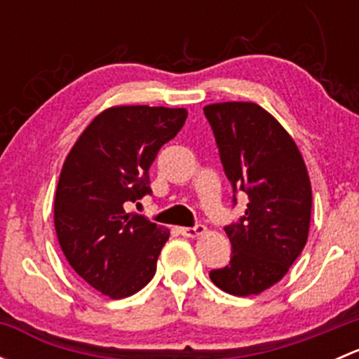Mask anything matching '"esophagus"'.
Segmentation results:
<instances>
[{
  "label": "esophagus",
  "instance_id": "esophagus-1",
  "mask_svg": "<svg viewBox=\"0 0 359 359\" xmlns=\"http://www.w3.org/2000/svg\"><path fill=\"white\" fill-rule=\"evenodd\" d=\"M180 234L186 238H196V236H201V234L206 233V227L201 226V224H198V226L194 227H180Z\"/></svg>",
  "mask_w": 359,
  "mask_h": 359
}]
</instances>
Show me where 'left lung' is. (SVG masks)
I'll list each match as a JSON object with an SVG mask.
<instances>
[{"instance_id":"1","label":"left lung","mask_w":359,"mask_h":359,"mask_svg":"<svg viewBox=\"0 0 359 359\" xmlns=\"http://www.w3.org/2000/svg\"><path fill=\"white\" fill-rule=\"evenodd\" d=\"M203 111L233 191L248 196L240 222L226 227L231 262L210 280L231 295H259L306 247L313 205L307 166L290 133L259 104L219 102Z\"/></svg>"}]
</instances>
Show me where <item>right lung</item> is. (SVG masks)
Listing matches in <instances>:
<instances>
[{
    "label": "right lung",
    "instance_id": "1",
    "mask_svg": "<svg viewBox=\"0 0 359 359\" xmlns=\"http://www.w3.org/2000/svg\"><path fill=\"white\" fill-rule=\"evenodd\" d=\"M186 118L184 107H109L64 161L53 203L57 238L69 266L109 299L142 290L156 273L170 231L123 205L151 193V165Z\"/></svg>",
    "mask_w": 359,
    "mask_h": 359
}]
</instances>
